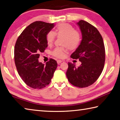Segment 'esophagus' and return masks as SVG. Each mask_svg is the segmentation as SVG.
<instances>
[{
    "instance_id": "obj_1",
    "label": "esophagus",
    "mask_w": 120,
    "mask_h": 120,
    "mask_svg": "<svg viewBox=\"0 0 120 120\" xmlns=\"http://www.w3.org/2000/svg\"><path fill=\"white\" fill-rule=\"evenodd\" d=\"M62 62V61L61 60H57L58 64H60L61 62Z\"/></svg>"
}]
</instances>
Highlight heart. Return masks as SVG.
Wrapping results in <instances>:
<instances>
[{
  "label": "heart",
  "mask_w": 120,
  "mask_h": 120,
  "mask_svg": "<svg viewBox=\"0 0 120 120\" xmlns=\"http://www.w3.org/2000/svg\"><path fill=\"white\" fill-rule=\"evenodd\" d=\"M56 36L62 37L61 45H64L54 48L51 52L52 55L57 58H63L68 49L75 50L77 49L81 43V34L75 30L72 26L68 23H60L56 26L54 32L49 31L46 34V41L48 45L53 42Z\"/></svg>",
  "instance_id": "obj_1"
}]
</instances>
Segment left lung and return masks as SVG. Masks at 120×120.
Here are the masks:
<instances>
[{
	"label": "left lung",
	"mask_w": 120,
	"mask_h": 120,
	"mask_svg": "<svg viewBox=\"0 0 120 120\" xmlns=\"http://www.w3.org/2000/svg\"><path fill=\"white\" fill-rule=\"evenodd\" d=\"M77 24L82 39L79 47L71 54L81 64L77 67L68 62L66 75L69 82L79 88H86L97 81L103 71L105 59V47L101 34L94 26L81 20Z\"/></svg>",
	"instance_id": "obj_1"
}]
</instances>
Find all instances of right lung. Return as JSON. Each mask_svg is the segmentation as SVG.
Segmentation results:
<instances>
[{
    "instance_id": "1",
    "label": "right lung",
    "mask_w": 120,
    "mask_h": 120,
    "mask_svg": "<svg viewBox=\"0 0 120 120\" xmlns=\"http://www.w3.org/2000/svg\"><path fill=\"white\" fill-rule=\"evenodd\" d=\"M53 27V23L34 21L25 28L16 41L15 65L23 82L31 88L40 89L49 85L57 67L53 59L45 65L38 60L40 53L48 47L46 34Z\"/></svg>"
}]
</instances>
